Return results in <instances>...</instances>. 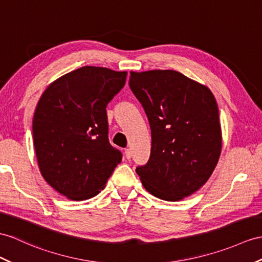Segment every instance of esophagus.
I'll use <instances>...</instances> for the list:
<instances>
[{
	"instance_id": "obj_1",
	"label": "esophagus",
	"mask_w": 262,
	"mask_h": 262,
	"mask_svg": "<svg viewBox=\"0 0 262 262\" xmlns=\"http://www.w3.org/2000/svg\"><path fill=\"white\" fill-rule=\"evenodd\" d=\"M124 155H125V158L127 159V160H130V159H131V156H132L131 150H130V149H126V150L124 151Z\"/></svg>"
}]
</instances>
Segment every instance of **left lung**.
<instances>
[{
    "label": "left lung",
    "instance_id": "left-lung-1",
    "mask_svg": "<svg viewBox=\"0 0 262 262\" xmlns=\"http://www.w3.org/2000/svg\"><path fill=\"white\" fill-rule=\"evenodd\" d=\"M129 85L152 138L149 161L137 173L152 195L180 201L209 180L219 161L222 133L214 95L173 70L131 71Z\"/></svg>",
    "mask_w": 262,
    "mask_h": 262
}]
</instances>
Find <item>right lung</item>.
Segmentation results:
<instances>
[{
	"label": "right lung",
	"mask_w": 262,
	"mask_h": 262,
	"mask_svg": "<svg viewBox=\"0 0 262 262\" xmlns=\"http://www.w3.org/2000/svg\"><path fill=\"white\" fill-rule=\"evenodd\" d=\"M126 71L82 67L42 93L33 117V143L42 177L73 201L105 188L122 155L107 139L106 105L125 84Z\"/></svg>",
	"instance_id": "add662e5"
}]
</instances>
